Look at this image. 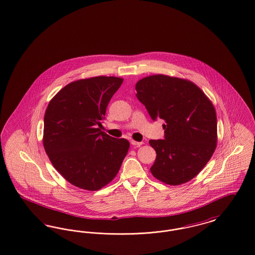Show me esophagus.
Instances as JSON below:
<instances>
[{"label": "esophagus", "mask_w": 255, "mask_h": 255, "mask_svg": "<svg viewBox=\"0 0 255 255\" xmlns=\"http://www.w3.org/2000/svg\"><path fill=\"white\" fill-rule=\"evenodd\" d=\"M131 144L133 146H136V147H139L140 145H142L143 142H138V141H134V140H131Z\"/></svg>", "instance_id": "esophagus-1"}]
</instances>
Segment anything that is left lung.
<instances>
[{
    "mask_svg": "<svg viewBox=\"0 0 255 255\" xmlns=\"http://www.w3.org/2000/svg\"><path fill=\"white\" fill-rule=\"evenodd\" d=\"M135 90L152 120L164 121L165 138L149 141L156 153L151 173L172 186L190 181L217 145L214 104L194 82L161 74L139 80Z\"/></svg>",
    "mask_w": 255,
    "mask_h": 255,
    "instance_id": "left-lung-1",
    "label": "left lung"
}]
</instances>
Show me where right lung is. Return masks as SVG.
Segmentation results:
<instances>
[{"label": "right lung", "mask_w": 255, "mask_h": 255, "mask_svg": "<svg viewBox=\"0 0 255 255\" xmlns=\"http://www.w3.org/2000/svg\"><path fill=\"white\" fill-rule=\"evenodd\" d=\"M123 79L99 76L72 82L58 92L44 114L42 143L54 168L72 185L98 191L119 173L130 147L98 126Z\"/></svg>", "instance_id": "1"}]
</instances>
